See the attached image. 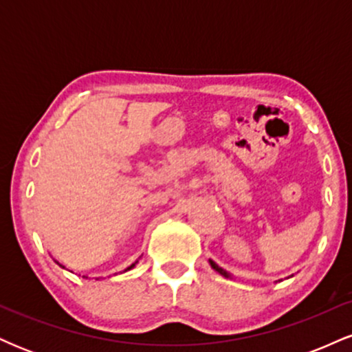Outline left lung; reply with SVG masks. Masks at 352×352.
I'll use <instances>...</instances> for the list:
<instances>
[{"instance_id": "left-lung-1", "label": "left lung", "mask_w": 352, "mask_h": 352, "mask_svg": "<svg viewBox=\"0 0 352 352\" xmlns=\"http://www.w3.org/2000/svg\"><path fill=\"white\" fill-rule=\"evenodd\" d=\"M210 261V266H212V268L213 270H215V272H218V273H220L221 274V276H225V278H230V280H232V274H230V273H227V272H225V270L223 268H220V266H218L217 263H215V261H213V260H208Z\"/></svg>"}]
</instances>
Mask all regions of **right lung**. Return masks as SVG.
Wrapping results in <instances>:
<instances>
[{
  "label": "right lung",
  "mask_w": 352,
  "mask_h": 352,
  "mask_svg": "<svg viewBox=\"0 0 352 352\" xmlns=\"http://www.w3.org/2000/svg\"><path fill=\"white\" fill-rule=\"evenodd\" d=\"M139 260H140V258H139ZM139 260H135V261H134V263H132L131 266H127V268H125L122 273H125V272H129V270H132V268H134V266H135L137 263H139ZM54 261H56V260H54ZM56 263H58V265L60 266V268H66V266H63V265H60V263H59V261H56ZM84 278H87V276H84Z\"/></svg>",
  "instance_id": "obj_1"
}]
</instances>
